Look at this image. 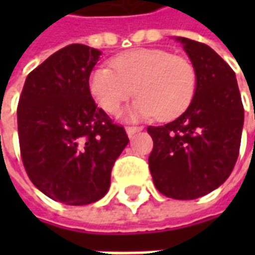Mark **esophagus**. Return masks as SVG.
Instances as JSON below:
<instances>
[{
    "instance_id": "obj_1",
    "label": "esophagus",
    "mask_w": 255,
    "mask_h": 255,
    "mask_svg": "<svg viewBox=\"0 0 255 255\" xmlns=\"http://www.w3.org/2000/svg\"><path fill=\"white\" fill-rule=\"evenodd\" d=\"M143 128H140V126H128L126 128V133H128V136L129 137H132V136H134L137 132H140Z\"/></svg>"
}]
</instances>
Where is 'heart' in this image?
Here are the masks:
<instances>
[{
	"mask_svg": "<svg viewBox=\"0 0 255 255\" xmlns=\"http://www.w3.org/2000/svg\"><path fill=\"white\" fill-rule=\"evenodd\" d=\"M112 67L99 66L89 78L91 95L105 112L116 113L136 92L140 98L128 109V119L156 115L169 121L193 101L197 75L184 56L164 49H136L116 56Z\"/></svg>",
	"mask_w": 255,
	"mask_h": 255,
	"instance_id": "b5f03b06",
	"label": "heart"
}]
</instances>
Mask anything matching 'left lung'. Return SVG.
Segmentation results:
<instances>
[{
  "mask_svg": "<svg viewBox=\"0 0 255 255\" xmlns=\"http://www.w3.org/2000/svg\"><path fill=\"white\" fill-rule=\"evenodd\" d=\"M196 69L189 108L173 122L149 126V169L156 189L176 200H193L220 187L240 150L244 109L236 74L209 45L176 36Z\"/></svg>",
  "mask_w": 255,
  "mask_h": 255,
  "instance_id": "left-lung-1",
  "label": "left lung"
}]
</instances>
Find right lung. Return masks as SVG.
Segmentation results:
<instances>
[{"label":"right lung","instance_id":"1","mask_svg":"<svg viewBox=\"0 0 255 255\" xmlns=\"http://www.w3.org/2000/svg\"><path fill=\"white\" fill-rule=\"evenodd\" d=\"M101 55L82 44L56 51L26 76L18 103L25 170L38 190L68 206L102 199L129 143L91 96L89 76Z\"/></svg>","mask_w":255,"mask_h":255}]
</instances>
